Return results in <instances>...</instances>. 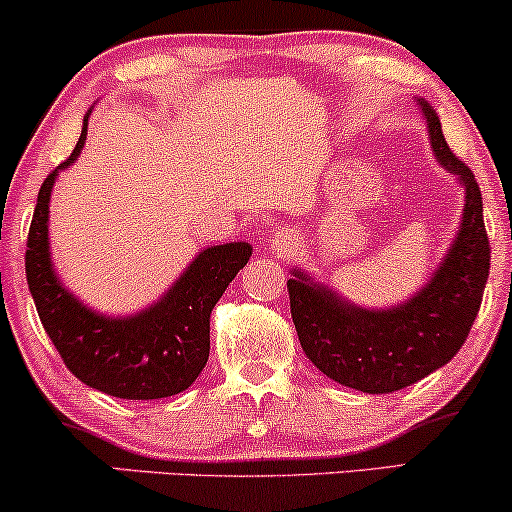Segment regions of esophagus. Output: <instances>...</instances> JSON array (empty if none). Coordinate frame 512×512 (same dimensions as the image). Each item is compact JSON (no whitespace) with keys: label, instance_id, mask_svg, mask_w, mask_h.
Returning a JSON list of instances; mask_svg holds the SVG:
<instances>
[{"label":"esophagus","instance_id":"1","mask_svg":"<svg viewBox=\"0 0 512 512\" xmlns=\"http://www.w3.org/2000/svg\"><path fill=\"white\" fill-rule=\"evenodd\" d=\"M295 243H298V238H295V233L291 231H279L276 236L272 238V250L276 252L279 257H288L295 248Z\"/></svg>","mask_w":512,"mask_h":512}]
</instances>
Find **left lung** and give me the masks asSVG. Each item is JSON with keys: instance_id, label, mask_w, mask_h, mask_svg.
<instances>
[{"instance_id": "left-lung-1", "label": "left lung", "mask_w": 512, "mask_h": 512, "mask_svg": "<svg viewBox=\"0 0 512 512\" xmlns=\"http://www.w3.org/2000/svg\"><path fill=\"white\" fill-rule=\"evenodd\" d=\"M420 104L436 159L465 186L463 226L432 281L410 303L374 312L348 305L300 272L288 279L291 317L305 355L326 377L362 393L400 391L453 360L470 336L489 279L482 193L470 166L446 145L439 116L427 102Z\"/></svg>"}]
</instances>
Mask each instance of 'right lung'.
<instances>
[{"instance_id": "obj_1", "label": "right lung", "mask_w": 512, "mask_h": 512, "mask_svg": "<svg viewBox=\"0 0 512 512\" xmlns=\"http://www.w3.org/2000/svg\"><path fill=\"white\" fill-rule=\"evenodd\" d=\"M88 135V119L71 157ZM59 169L40 186L28 231L26 276L40 322L71 374L109 396L155 400L186 391L207 365L209 315L252 255L248 243L214 245L197 255L171 291L135 317L109 319L80 305L49 262V195Z\"/></svg>"}]
</instances>
